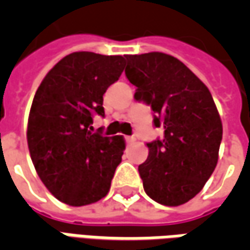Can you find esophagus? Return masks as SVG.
<instances>
[{
  "label": "esophagus",
  "instance_id": "obj_1",
  "mask_svg": "<svg viewBox=\"0 0 250 250\" xmlns=\"http://www.w3.org/2000/svg\"><path fill=\"white\" fill-rule=\"evenodd\" d=\"M134 141H135V138H134V136H125V142H127L128 145H130V143H132Z\"/></svg>",
  "mask_w": 250,
  "mask_h": 250
}]
</instances>
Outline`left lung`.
Returning <instances> with one entry per match:
<instances>
[{"label": "left lung", "mask_w": 250, "mask_h": 250, "mask_svg": "<svg viewBox=\"0 0 250 250\" xmlns=\"http://www.w3.org/2000/svg\"><path fill=\"white\" fill-rule=\"evenodd\" d=\"M125 76L134 98L151 105L163 138L147 143L139 165L146 194L155 202L179 206L195 197L214 171L222 123L211 93L178 59L150 52L125 55Z\"/></svg>", "instance_id": "obj_1"}]
</instances>
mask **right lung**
Listing matches in <instances>:
<instances>
[{"instance_id":"add662e5","label":"right lung","mask_w":250,"mask_h":250,"mask_svg":"<svg viewBox=\"0 0 250 250\" xmlns=\"http://www.w3.org/2000/svg\"><path fill=\"white\" fill-rule=\"evenodd\" d=\"M125 65L123 56L75 52L36 91L26 131L30 158L46 188L69 206L105 197L122 162L125 139L92 132V123L104 116L103 95Z\"/></svg>"}]
</instances>
